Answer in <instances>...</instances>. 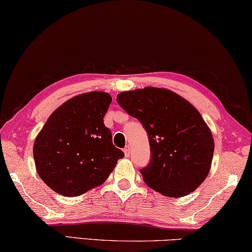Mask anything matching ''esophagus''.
Returning a JSON list of instances; mask_svg holds the SVG:
<instances>
[{"instance_id": "obj_1", "label": "esophagus", "mask_w": 252, "mask_h": 252, "mask_svg": "<svg viewBox=\"0 0 252 252\" xmlns=\"http://www.w3.org/2000/svg\"><path fill=\"white\" fill-rule=\"evenodd\" d=\"M123 151H125V155L126 156V157H129V156H130V146H126Z\"/></svg>"}]
</instances>
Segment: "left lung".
Here are the masks:
<instances>
[{"instance_id":"obj_1","label":"left lung","mask_w":252,"mask_h":252,"mask_svg":"<svg viewBox=\"0 0 252 252\" xmlns=\"http://www.w3.org/2000/svg\"><path fill=\"white\" fill-rule=\"evenodd\" d=\"M117 102L148 133L151 159L140 169L147 185L169 197L196 189L214 153L212 132L199 112L175 92L157 87L122 92Z\"/></svg>"}]
</instances>
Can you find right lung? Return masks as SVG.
<instances>
[{
	"mask_svg": "<svg viewBox=\"0 0 252 252\" xmlns=\"http://www.w3.org/2000/svg\"><path fill=\"white\" fill-rule=\"evenodd\" d=\"M112 102L105 92H90L54 111L34 140L39 177L56 193L79 196L104 183L122 150L112 142L103 119Z\"/></svg>",
	"mask_w": 252,
	"mask_h": 252,
	"instance_id": "1",
	"label": "right lung"
}]
</instances>
